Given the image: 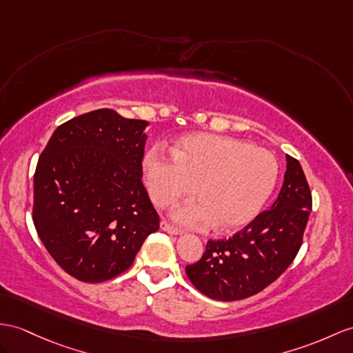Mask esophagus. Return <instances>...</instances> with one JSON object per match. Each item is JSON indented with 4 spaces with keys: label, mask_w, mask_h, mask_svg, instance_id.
Instances as JSON below:
<instances>
[{
    "label": "esophagus",
    "mask_w": 353,
    "mask_h": 353,
    "mask_svg": "<svg viewBox=\"0 0 353 353\" xmlns=\"http://www.w3.org/2000/svg\"><path fill=\"white\" fill-rule=\"evenodd\" d=\"M160 228L163 229V230H166V232H169V234H172V235H179L181 234V230H179L178 228H175V226H172L169 221H166V220H161V223H160Z\"/></svg>",
    "instance_id": "34e87169"
}]
</instances>
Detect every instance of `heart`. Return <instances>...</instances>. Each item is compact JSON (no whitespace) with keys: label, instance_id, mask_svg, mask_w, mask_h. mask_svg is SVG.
Masks as SVG:
<instances>
[{"label":"heart","instance_id":"1","mask_svg":"<svg viewBox=\"0 0 353 353\" xmlns=\"http://www.w3.org/2000/svg\"><path fill=\"white\" fill-rule=\"evenodd\" d=\"M151 199L168 208L193 193L174 211L184 226L211 225L229 232L248 225L277 183L279 163L274 154L235 137L196 133L179 139L172 156L152 148L143 160ZM196 185L194 186V184Z\"/></svg>","mask_w":353,"mask_h":353}]
</instances>
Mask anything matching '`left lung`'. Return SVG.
<instances>
[{"label": "left lung", "mask_w": 353, "mask_h": 353, "mask_svg": "<svg viewBox=\"0 0 353 353\" xmlns=\"http://www.w3.org/2000/svg\"><path fill=\"white\" fill-rule=\"evenodd\" d=\"M285 181L270 210L234 236L210 239L205 253L185 272L203 295L236 301L259 294L294 262L310 216L313 201L299 161L286 156Z\"/></svg>", "instance_id": "8db88e82"}]
</instances>
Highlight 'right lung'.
<instances>
[{"instance_id": "right-lung-1", "label": "right lung", "mask_w": 353, "mask_h": 353, "mask_svg": "<svg viewBox=\"0 0 353 353\" xmlns=\"http://www.w3.org/2000/svg\"><path fill=\"white\" fill-rule=\"evenodd\" d=\"M148 125L97 109L57 127L34 174L32 221L49 254L85 283L132 266L160 217L142 184Z\"/></svg>"}]
</instances>
